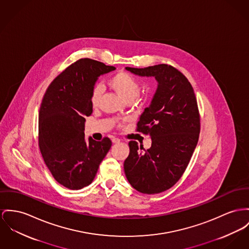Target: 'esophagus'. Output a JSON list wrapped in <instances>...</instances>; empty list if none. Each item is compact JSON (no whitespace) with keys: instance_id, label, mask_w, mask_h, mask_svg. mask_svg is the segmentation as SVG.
Returning a JSON list of instances; mask_svg holds the SVG:
<instances>
[{"instance_id":"obj_1","label":"esophagus","mask_w":249,"mask_h":249,"mask_svg":"<svg viewBox=\"0 0 249 249\" xmlns=\"http://www.w3.org/2000/svg\"><path fill=\"white\" fill-rule=\"evenodd\" d=\"M120 142H121V140L118 139V138H113V139H112V142H113V143H119Z\"/></svg>"}]
</instances>
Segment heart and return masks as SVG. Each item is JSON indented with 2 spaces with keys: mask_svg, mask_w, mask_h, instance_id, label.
I'll return each mask as SVG.
<instances>
[{
  "mask_svg": "<svg viewBox=\"0 0 249 249\" xmlns=\"http://www.w3.org/2000/svg\"><path fill=\"white\" fill-rule=\"evenodd\" d=\"M108 86L116 92L117 94L126 103H131L139 95L141 84L137 78L131 74L120 71L112 75L108 81ZM102 96V89L99 86L93 87L90 92L89 101L93 107L99 106Z\"/></svg>",
  "mask_w": 249,
  "mask_h": 249,
  "instance_id": "1",
  "label": "heart"
}]
</instances>
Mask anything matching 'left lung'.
Returning a JSON list of instances; mask_svg holds the SVG:
<instances>
[{"instance_id":"1","label":"left lung","mask_w":249,"mask_h":249,"mask_svg":"<svg viewBox=\"0 0 249 249\" xmlns=\"http://www.w3.org/2000/svg\"><path fill=\"white\" fill-rule=\"evenodd\" d=\"M140 76H154L158 89L137 124V131L150 135L149 149L129 142L124 160L126 178L140 193L154 195L172 188L182 177L196 147L200 133L197 101L189 80L167 64L125 68Z\"/></svg>"}]
</instances>
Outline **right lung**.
<instances>
[{"label":"right lung","instance_id":"obj_1","mask_svg":"<svg viewBox=\"0 0 249 249\" xmlns=\"http://www.w3.org/2000/svg\"><path fill=\"white\" fill-rule=\"evenodd\" d=\"M115 67L81 58L49 85L38 113V145L53 178L70 190H80L94 179L112 142L85 141V117L92 113L89 97L101 74Z\"/></svg>","mask_w":249,"mask_h":249}]
</instances>
